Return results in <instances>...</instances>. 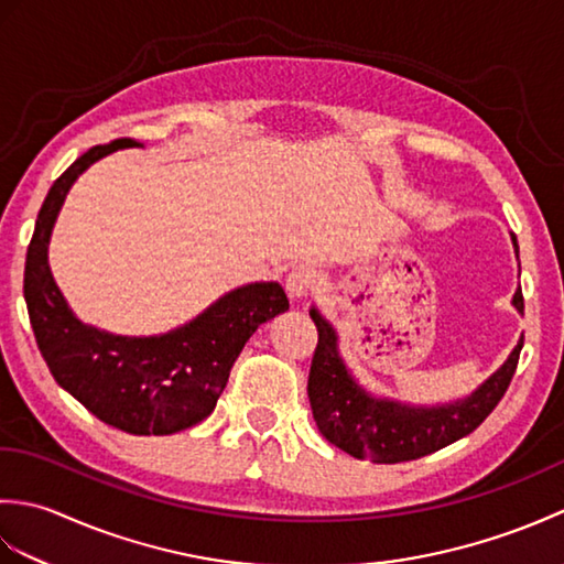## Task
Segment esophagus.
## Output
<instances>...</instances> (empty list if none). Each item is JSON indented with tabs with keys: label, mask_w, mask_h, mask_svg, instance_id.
Wrapping results in <instances>:
<instances>
[{
	"label": "esophagus",
	"mask_w": 564,
	"mask_h": 564,
	"mask_svg": "<svg viewBox=\"0 0 564 564\" xmlns=\"http://www.w3.org/2000/svg\"><path fill=\"white\" fill-rule=\"evenodd\" d=\"M317 283V271L310 267V263H301V267H295L289 279H285V291H289L291 301H303V297L310 295V291L315 289Z\"/></svg>",
	"instance_id": "34e87169"
}]
</instances>
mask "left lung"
<instances>
[{"mask_svg":"<svg viewBox=\"0 0 564 564\" xmlns=\"http://www.w3.org/2000/svg\"><path fill=\"white\" fill-rule=\"evenodd\" d=\"M519 257L517 237H511ZM511 305L523 315L521 289ZM317 327V349L307 378V398L319 434L358 460L404 463L451 446L480 426L505 398L519 364L523 337L509 358L467 398L446 404H410L368 392L346 368L339 337L319 310L310 307Z\"/></svg>","mask_w":564,"mask_h":564,"instance_id":"obj_1","label":"left lung"}]
</instances>
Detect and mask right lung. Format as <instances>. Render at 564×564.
Returning <instances> with one entry per match:
<instances>
[{
  "instance_id": "1",
  "label": "right lung",
  "mask_w": 564,
  "mask_h": 564,
  "mask_svg": "<svg viewBox=\"0 0 564 564\" xmlns=\"http://www.w3.org/2000/svg\"><path fill=\"white\" fill-rule=\"evenodd\" d=\"M142 148L130 138L84 152L47 191L26 251L23 297L39 349L57 386L104 424L135 436H170L196 426L218 404L247 339L289 310L275 281L225 293L186 325L152 337H123L84 325L47 263V245L67 191L106 154Z\"/></svg>"
}]
</instances>
